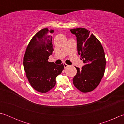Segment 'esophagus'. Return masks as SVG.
Listing matches in <instances>:
<instances>
[{"label":"esophagus","mask_w":124,"mask_h":124,"mask_svg":"<svg viewBox=\"0 0 124 124\" xmlns=\"http://www.w3.org/2000/svg\"><path fill=\"white\" fill-rule=\"evenodd\" d=\"M63 66H64V68H67V67H68L69 66V65L67 64L66 63H63Z\"/></svg>","instance_id":"esophagus-1"}]
</instances>
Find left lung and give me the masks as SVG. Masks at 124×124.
<instances>
[{
    "instance_id": "8db88e82",
    "label": "left lung",
    "mask_w": 124,
    "mask_h": 124,
    "mask_svg": "<svg viewBox=\"0 0 124 124\" xmlns=\"http://www.w3.org/2000/svg\"><path fill=\"white\" fill-rule=\"evenodd\" d=\"M70 31L76 36L78 54L84 64L81 69L75 67L77 73L73 82L80 91L90 92L97 87L104 74L106 61L103 48L87 29L79 28Z\"/></svg>"
}]
</instances>
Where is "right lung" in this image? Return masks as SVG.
I'll list each match as a JSON object with an SVG mask.
<instances>
[{
	"mask_svg": "<svg viewBox=\"0 0 124 124\" xmlns=\"http://www.w3.org/2000/svg\"><path fill=\"white\" fill-rule=\"evenodd\" d=\"M48 28L41 29L29 42L25 52L23 66L26 77L33 89L45 93L56 85V78L64 69L63 64L48 61L54 51L51 34Z\"/></svg>",
	"mask_w": 124,
	"mask_h": 124,
	"instance_id": "obj_1",
	"label": "right lung"
}]
</instances>
